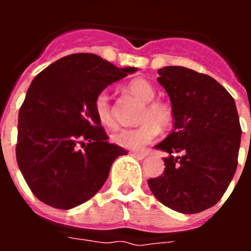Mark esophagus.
Returning a JSON list of instances; mask_svg holds the SVG:
<instances>
[{
    "label": "esophagus",
    "mask_w": 251,
    "mask_h": 251,
    "mask_svg": "<svg viewBox=\"0 0 251 251\" xmlns=\"http://www.w3.org/2000/svg\"><path fill=\"white\" fill-rule=\"evenodd\" d=\"M130 156H133L134 158H137V159H143L146 156H147V153L146 152H130Z\"/></svg>",
    "instance_id": "1"
}]
</instances>
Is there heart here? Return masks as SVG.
<instances>
[{
	"mask_svg": "<svg viewBox=\"0 0 251 251\" xmlns=\"http://www.w3.org/2000/svg\"><path fill=\"white\" fill-rule=\"evenodd\" d=\"M128 92L137 99L145 103L141 110V126L136 128H123L113 134V142L119 147L138 151L150 145L158 137L159 127L167 128L174 122V112L167 103L154 100L156 90L146 79L137 77L128 84ZM94 110L99 122L106 127L115 126L112 105L108 92L103 90L94 99Z\"/></svg>",
	"mask_w": 251,
	"mask_h": 251,
	"instance_id": "1",
	"label": "heart"
}]
</instances>
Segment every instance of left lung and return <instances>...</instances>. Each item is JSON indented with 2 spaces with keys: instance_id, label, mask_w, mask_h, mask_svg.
<instances>
[{
  "instance_id": "1",
  "label": "left lung",
  "mask_w": 251,
  "mask_h": 251,
  "mask_svg": "<svg viewBox=\"0 0 251 251\" xmlns=\"http://www.w3.org/2000/svg\"><path fill=\"white\" fill-rule=\"evenodd\" d=\"M158 74L170 95L175 127L156 146L168 156L163 174L148 179V186L167 207L197 214L219 202L238 167V110L229 92L208 75L182 66H166Z\"/></svg>"
}]
</instances>
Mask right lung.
<instances>
[{
	"mask_svg": "<svg viewBox=\"0 0 251 251\" xmlns=\"http://www.w3.org/2000/svg\"><path fill=\"white\" fill-rule=\"evenodd\" d=\"M134 72L81 52L35 76L19 112L16 159L40 201L60 210L81 205L100 190L114 159L127 154L108 142L94 99Z\"/></svg>",
	"mask_w": 251,
	"mask_h": 251,
	"instance_id": "right-lung-1",
	"label": "right lung"
}]
</instances>
